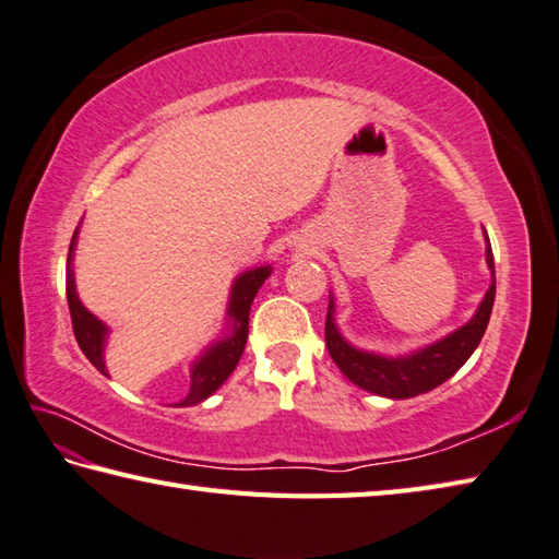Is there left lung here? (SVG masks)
Returning a JSON list of instances; mask_svg holds the SVG:
<instances>
[{"label": "left lung", "instance_id": "1", "mask_svg": "<svg viewBox=\"0 0 559 559\" xmlns=\"http://www.w3.org/2000/svg\"><path fill=\"white\" fill-rule=\"evenodd\" d=\"M485 257H487V266L491 271V286L485 293L483 302H479L473 320L463 324L461 330L451 332L429 346H421L407 356L392 358V356H382L373 352H360V348L348 344L336 326L334 295H330L324 338H326V348H330V356L334 358L338 370H342L354 385L390 400H407V397L424 395V392L439 388L441 382L455 376L457 370L463 368L465 360L473 356L477 344L483 342L485 330L489 324L491 305H495V293H497L495 257H491L489 237H487Z\"/></svg>", "mask_w": 559, "mask_h": 559}]
</instances>
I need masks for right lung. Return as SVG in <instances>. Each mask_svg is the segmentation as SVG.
I'll use <instances>...</instances> for the list:
<instances>
[{"label":"right lung","mask_w":559,"mask_h":559,"mask_svg":"<svg viewBox=\"0 0 559 559\" xmlns=\"http://www.w3.org/2000/svg\"><path fill=\"white\" fill-rule=\"evenodd\" d=\"M76 235H80V227L74 229L72 242H70V254H68V305H70V317H72V330H74L76 344H80L84 356L92 360V366L96 370H102L104 376H108L106 360H104L108 326L84 308L74 286L72 257L76 247ZM269 276H271V266H257L239 273L235 278L233 290H229V302H227V330L221 338H217V342H213L199 358L193 360L189 392H186V397L174 404V407H193V404L207 400L237 368L249 336L251 302H254V295L259 293L261 286H264V281Z\"/></svg>","instance_id":"obj_1"}]
</instances>
